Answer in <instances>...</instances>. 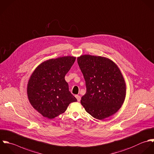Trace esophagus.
I'll use <instances>...</instances> for the list:
<instances>
[{"label": "esophagus", "mask_w": 154, "mask_h": 154, "mask_svg": "<svg viewBox=\"0 0 154 154\" xmlns=\"http://www.w3.org/2000/svg\"><path fill=\"white\" fill-rule=\"evenodd\" d=\"M76 98L77 99V100H78V102H80V100H81V97L79 96H78V95H76Z\"/></svg>", "instance_id": "esophagus-1"}]
</instances>
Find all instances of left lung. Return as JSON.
<instances>
[{"mask_svg":"<svg viewBox=\"0 0 154 154\" xmlns=\"http://www.w3.org/2000/svg\"><path fill=\"white\" fill-rule=\"evenodd\" d=\"M87 92L81 103L87 112L102 120L115 113L126 95V84L118 66L108 58L82 55L77 58Z\"/></svg>","mask_w":154,"mask_h":154,"instance_id":"8db88e82","label":"left lung"}]
</instances>
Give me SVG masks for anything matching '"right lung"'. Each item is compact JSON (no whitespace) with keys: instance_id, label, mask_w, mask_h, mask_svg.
I'll use <instances>...</instances> for the list:
<instances>
[{"instance_id":"right-lung-1","label":"right lung","mask_w":154,"mask_h":154,"mask_svg":"<svg viewBox=\"0 0 154 154\" xmlns=\"http://www.w3.org/2000/svg\"><path fill=\"white\" fill-rule=\"evenodd\" d=\"M75 60V57L64 56L46 60L31 75L27 84L28 99L43 116L53 119L64 113L70 103L77 101L64 79Z\"/></svg>"}]
</instances>
